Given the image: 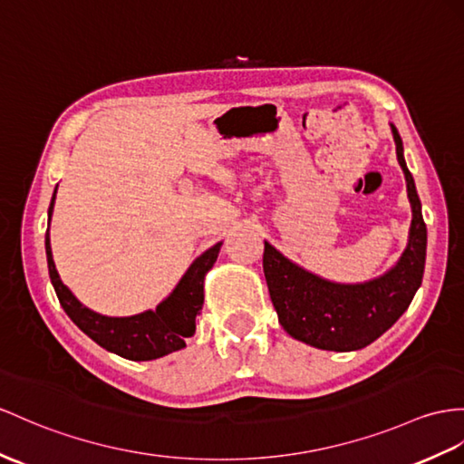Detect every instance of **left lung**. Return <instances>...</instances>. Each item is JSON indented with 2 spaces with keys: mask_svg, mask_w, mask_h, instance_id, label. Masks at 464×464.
<instances>
[{
  "mask_svg": "<svg viewBox=\"0 0 464 464\" xmlns=\"http://www.w3.org/2000/svg\"><path fill=\"white\" fill-rule=\"evenodd\" d=\"M395 153L403 169L411 202L410 242L388 274L368 284L343 285L295 266L266 242L264 274L279 323L297 341L321 350L364 348L398 321L420 289L425 269L427 228L413 177L403 160L398 130L392 126Z\"/></svg>",
  "mask_w": 464,
  "mask_h": 464,
  "instance_id": "8db88e82",
  "label": "left lung"
}]
</instances>
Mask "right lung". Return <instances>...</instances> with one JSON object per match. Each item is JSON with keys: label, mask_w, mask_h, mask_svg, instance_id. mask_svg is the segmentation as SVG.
<instances>
[{"label": "right lung", "mask_w": 464, "mask_h": 464, "mask_svg": "<svg viewBox=\"0 0 464 464\" xmlns=\"http://www.w3.org/2000/svg\"><path fill=\"white\" fill-rule=\"evenodd\" d=\"M53 205L54 195L49 207V220ZM220 246L222 244L218 242L217 246L208 247L205 254H200L190 264L183 279L179 281L175 291L155 311H145L141 314H133V317H104V314L84 307L69 287L63 285L53 262L49 230L44 236L51 284L64 313L69 314L78 329L102 348L128 360H153L185 348L187 338L195 334L197 314L202 309V301H205V293H202L205 291V276L217 262Z\"/></svg>", "instance_id": "add662e5"}]
</instances>
